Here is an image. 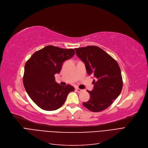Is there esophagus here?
<instances>
[{
	"label": "esophagus",
	"mask_w": 148,
	"mask_h": 148,
	"mask_svg": "<svg viewBox=\"0 0 148 148\" xmlns=\"http://www.w3.org/2000/svg\"><path fill=\"white\" fill-rule=\"evenodd\" d=\"M76 90L78 91V93H81V92H82V91H84V90H82V89H80V88H78V87H76Z\"/></svg>",
	"instance_id": "34e87169"
}]
</instances>
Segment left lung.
Returning <instances> with one entry per match:
<instances>
[{"label": "left lung", "mask_w": 148, "mask_h": 148, "mask_svg": "<svg viewBox=\"0 0 148 148\" xmlns=\"http://www.w3.org/2000/svg\"><path fill=\"white\" fill-rule=\"evenodd\" d=\"M76 55L84 63L89 75H93L94 87L84 106L91 111L107 108L121 94L123 87L121 69L117 62L102 49L95 46L75 49Z\"/></svg>", "instance_id": "obj_1"}]
</instances>
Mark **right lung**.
<instances>
[{
    "label": "right lung",
    "mask_w": 148,
    "mask_h": 148,
    "mask_svg": "<svg viewBox=\"0 0 148 148\" xmlns=\"http://www.w3.org/2000/svg\"><path fill=\"white\" fill-rule=\"evenodd\" d=\"M73 49L47 46L35 52L25 64L23 84L27 95L37 105L46 111L60 108L68 94L75 90L55 81V74L61 71L62 63L73 57Z\"/></svg>",
    "instance_id": "right-lung-1"
}]
</instances>
